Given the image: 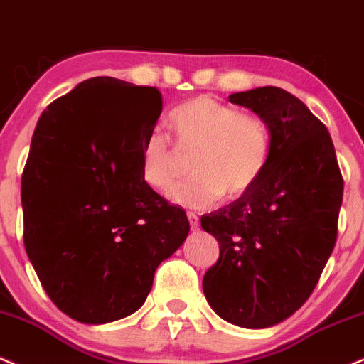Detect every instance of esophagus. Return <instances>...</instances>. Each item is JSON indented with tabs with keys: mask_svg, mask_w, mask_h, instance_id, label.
I'll use <instances>...</instances> for the list:
<instances>
[{
	"mask_svg": "<svg viewBox=\"0 0 364 364\" xmlns=\"http://www.w3.org/2000/svg\"><path fill=\"white\" fill-rule=\"evenodd\" d=\"M187 218H189V223H191L192 232L199 230V218H198V215H196V213L189 211V213H187Z\"/></svg>",
	"mask_w": 364,
	"mask_h": 364,
	"instance_id": "1",
	"label": "esophagus"
}]
</instances>
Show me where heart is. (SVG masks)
<instances>
[{
	"mask_svg": "<svg viewBox=\"0 0 364 364\" xmlns=\"http://www.w3.org/2000/svg\"><path fill=\"white\" fill-rule=\"evenodd\" d=\"M168 126L181 148H196L191 178L173 186L168 199L178 206L206 209L221 198H240L257 183L271 158V129L262 117L240 114L211 97H196L168 114ZM141 178L156 191L175 181V156L170 141L151 129L141 141Z\"/></svg>",
	"mask_w": 364,
	"mask_h": 364,
	"instance_id": "b5f03b06",
	"label": "heart"
}]
</instances>
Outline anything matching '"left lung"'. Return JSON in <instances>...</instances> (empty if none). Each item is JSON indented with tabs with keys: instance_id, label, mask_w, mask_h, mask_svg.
Here are the masks:
<instances>
[{
	"instance_id": "8db88e82",
	"label": "left lung",
	"mask_w": 364,
	"mask_h": 364,
	"mask_svg": "<svg viewBox=\"0 0 364 364\" xmlns=\"http://www.w3.org/2000/svg\"><path fill=\"white\" fill-rule=\"evenodd\" d=\"M271 129V158L257 183L200 216L220 243L204 296L226 322L267 328L309 300L337 238L344 181L327 127L277 87L232 93Z\"/></svg>"
}]
</instances>
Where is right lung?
Wrapping results in <instances>:
<instances>
[{"mask_svg":"<svg viewBox=\"0 0 364 364\" xmlns=\"http://www.w3.org/2000/svg\"><path fill=\"white\" fill-rule=\"evenodd\" d=\"M160 114L156 88L97 76L54 100L33 131L25 250L54 305L78 322L134 314L189 235L186 211L141 178V141Z\"/></svg>","mask_w":364,"mask_h":364,"instance_id":"add662e5","label":"right lung"}]
</instances>
